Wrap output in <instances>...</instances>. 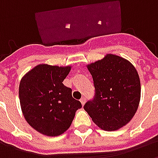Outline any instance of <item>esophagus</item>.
Listing matches in <instances>:
<instances>
[{"instance_id":"34e87169","label":"esophagus","mask_w":158,"mask_h":158,"mask_svg":"<svg viewBox=\"0 0 158 158\" xmlns=\"http://www.w3.org/2000/svg\"><path fill=\"white\" fill-rule=\"evenodd\" d=\"M85 101H86L85 97H82V98L80 99V102H81V104H82L83 106L85 105Z\"/></svg>"}]
</instances>
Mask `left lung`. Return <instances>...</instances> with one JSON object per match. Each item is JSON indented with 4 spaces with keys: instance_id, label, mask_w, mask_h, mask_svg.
<instances>
[{
    "instance_id": "1",
    "label": "left lung",
    "mask_w": 158,
    "mask_h": 158,
    "mask_svg": "<svg viewBox=\"0 0 158 158\" xmlns=\"http://www.w3.org/2000/svg\"><path fill=\"white\" fill-rule=\"evenodd\" d=\"M86 67L92 75L96 97L84 109L102 129L118 130L138 109L141 90L138 72L129 61L114 54H106Z\"/></svg>"
}]
</instances>
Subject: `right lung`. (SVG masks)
Segmentation results:
<instances>
[{
  "mask_svg": "<svg viewBox=\"0 0 158 158\" xmlns=\"http://www.w3.org/2000/svg\"><path fill=\"white\" fill-rule=\"evenodd\" d=\"M70 70L71 66L42 63L21 79L19 95L23 115L42 135L63 134L71 126L76 111L82 106L79 101L73 98L72 89L62 84Z\"/></svg>",
  "mask_w": 158,
  "mask_h": 158,
  "instance_id": "add662e5",
  "label": "right lung"
}]
</instances>
